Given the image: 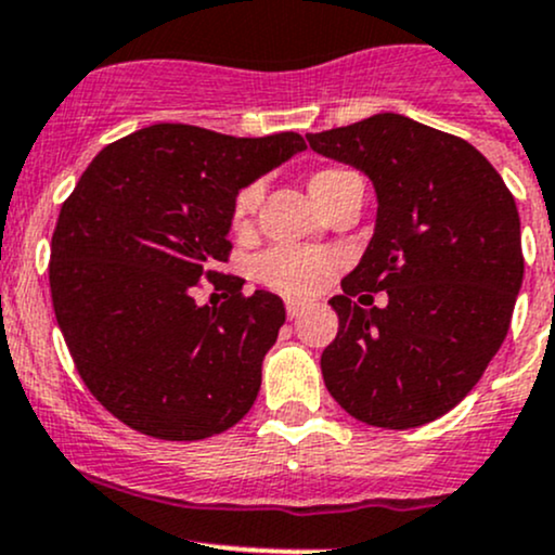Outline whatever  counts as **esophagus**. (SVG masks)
I'll return each instance as SVG.
<instances>
[{
    "mask_svg": "<svg viewBox=\"0 0 555 555\" xmlns=\"http://www.w3.org/2000/svg\"><path fill=\"white\" fill-rule=\"evenodd\" d=\"M302 313H306V306H300V302H287V315H289V321H297Z\"/></svg>",
    "mask_w": 555,
    "mask_h": 555,
    "instance_id": "1",
    "label": "esophagus"
}]
</instances>
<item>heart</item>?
Wrapping results in <instances>:
<instances>
[{
	"mask_svg": "<svg viewBox=\"0 0 555 555\" xmlns=\"http://www.w3.org/2000/svg\"><path fill=\"white\" fill-rule=\"evenodd\" d=\"M345 176L350 173L339 168H326L310 176L308 189L310 194H313L315 203H319V199L324 197L337 181H343ZM258 199H260V186H247L236 194L234 208H231V221H234L236 229L247 227ZM332 271H334V260L328 258L326 253H315V249L273 247L255 260V276H258V282H263L266 287L279 292V295L295 297V300L313 297Z\"/></svg>",
	"mask_w": 555,
	"mask_h": 555,
	"instance_id": "obj_1",
	"label": "heart"
}]
</instances>
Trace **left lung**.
<instances>
[{
  "label": "left lung",
  "mask_w": 555,
  "mask_h": 555,
  "mask_svg": "<svg viewBox=\"0 0 555 555\" xmlns=\"http://www.w3.org/2000/svg\"><path fill=\"white\" fill-rule=\"evenodd\" d=\"M306 139L363 170L376 192L366 253L328 300L339 332L321 352L324 385L363 424L435 422L472 392L508 334L525 279L514 194L464 139L398 113ZM382 288L385 309L357 306L361 291Z\"/></svg>",
  "instance_id": "obj_1"
}]
</instances>
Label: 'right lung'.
I'll return each mask as SVG.
<instances>
[{"label":"right lung","instance_id":"add662e5","mask_svg":"<svg viewBox=\"0 0 555 555\" xmlns=\"http://www.w3.org/2000/svg\"><path fill=\"white\" fill-rule=\"evenodd\" d=\"M302 150L292 131L240 139L155 124L83 170L52 236V306L83 385L126 426L192 442L253 408L287 310L273 292L242 297L218 266L236 194ZM203 278L230 300L199 307Z\"/></svg>","mask_w":555,"mask_h":555}]
</instances>
